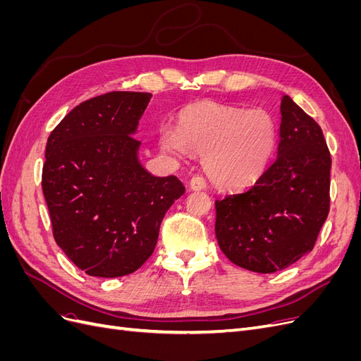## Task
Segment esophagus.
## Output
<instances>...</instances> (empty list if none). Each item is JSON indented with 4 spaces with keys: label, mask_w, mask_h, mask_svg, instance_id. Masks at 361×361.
I'll use <instances>...</instances> for the list:
<instances>
[{
    "label": "esophagus",
    "mask_w": 361,
    "mask_h": 361,
    "mask_svg": "<svg viewBox=\"0 0 361 361\" xmlns=\"http://www.w3.org/2000/svg\"><path fill=\"white\" fill-rule=\"evenodd\" d=\"M190 188L192 191H200V190H204L206 188V180L203 176H194L191 178L190 180Z\"/></svg>",
    "instance_id": "1"
}]
</instances>
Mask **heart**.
<instances>
[{
    "mask_svg": "<svg viewBox=\"0 0 361 361\" xmlns=\"http://www.w3.org/2000/svg\"><path fill=\"white\" fill-rule=\"evenodd\" d=\"M277 145V123L264 108L195 102L179 113V128L161 129V146L183 158L202 154L209 179L224 190H243L268 167Z\"/></svg>",
    "mask_w": 361,
    "mask_h": 361,
    "instance_id": "obj_1",
    "label": "heart"
}]
</instances>
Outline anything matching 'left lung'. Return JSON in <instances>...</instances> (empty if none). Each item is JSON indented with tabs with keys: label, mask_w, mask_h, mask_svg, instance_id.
<instances>
[{
	"label": "left lung",
	"mask_w": 361,
	"mask_h": 361,
	"mask_svg": "<svg viewBox=\"0 0 361 361\" xmlns=\"http://www.w3.org/2000/svg\"><path fill=\"white\" fill-rule=\"evenodd\" d=\"M277 157L248 190L215 200L227 259L269 274L310 253L330 211L331 158L321 126L281 96Z\"/></svg>",
	"instance_id": "left-lung-1"
}]
</instances>
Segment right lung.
I'll return each mask as SVG.
<instances>
[{"mask_svg": "<svg viewBox=\"0 0 361 361\" xmlns=\"http://www.w3.org/2000/svg\"><path fill=\"white\" fill-rule=\"evenodd\" d=\"M150 93L111 92L76 105L48 137L42 190L57 245L92 277H122L154 253L169 207L185 192L138 159L133 135Z\"/></svg>", "mask_w": 361, "mask_h": 361, "instance_id": "obj_1", "label": "right lung"}]
</instances>
